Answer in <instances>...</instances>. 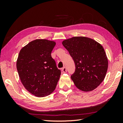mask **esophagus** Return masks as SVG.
I'll return each mask as SVG.
<instances>
[{
	"instance_id": "34e87169",
	"label": "esophagus",
	"mask_w": 123,
	"mask_h": 123,
	"mask_svg": "<svg viewBox=\"0 0 123 123\" xmlns=\"http://www.w3.org/2000/svg\"><path fill=\"white\" fill-rule=\"evenodd\" d=\"M62 71L63 72V73H66L67 71V69L66 67H63V68L62 69Z\"/></svg>"
}]
</instances>
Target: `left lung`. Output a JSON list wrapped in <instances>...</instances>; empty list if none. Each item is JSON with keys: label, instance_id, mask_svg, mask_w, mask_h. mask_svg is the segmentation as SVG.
Masks as SVG:
<instances>
[{"label": "left lung", "instance_id": "obj_1", "mask_svg": "<svg viewBox=\"0 0 123 123\" xmlns=\"http://www.w3.org/2000/svg\"><path fill=\"white\" fill-rule=\"evenodd\" d=\"M62 44L75 64L71 78L75 86L83 91L93 90L103 82L108 69V60L103 47L92 39L74 37Z\"/></svg>", "mask_w": 123, "mask_h": 123}]
</instances>
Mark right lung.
Masks as SVG:
<instances>
[{
    "label": "right lung",
    "mask_w": 123,
    "mask_h": 123,
    "mask_svg": "<svg viewBox=\"0 0 123 123\" xmlns=\"http://www.w3.org/2000/svg\"><path fill=\"white\" fill-rule=\"evenodd\" d=\"M55 43L38 39L20 51L16 67L23 86L30 93L43 97L53 92L61 75L51 52Z\"/></svg>",
    "instance_id": "obj_1"
}]
</instances>
